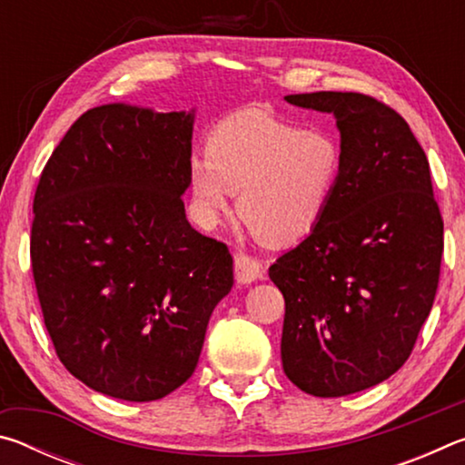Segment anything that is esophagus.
Wrapping results in <instances>:
<instances>
[{"instance_id": "1", "label": "esophagus", "mask_w": 465, "mask_h": 465, "mask_svg": "<svg viewBox=\"0 0 465 465\" xmlns=\"http://www.w3.org/2000/svg\"><path fill=\"white\" fill-rule=\"evenodd\" d=\"M233 264H235V279L242 285H248V282L262 279L264 277V266L261 261H256L254 256L243 254V252H238L233 256Z\"/></svg>"}]
</instances>
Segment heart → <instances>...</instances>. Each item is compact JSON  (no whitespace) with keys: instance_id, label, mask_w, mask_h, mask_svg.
I'll list each match as a JSON object with an SVG mask.
<instances>
[{"instance_id":"obj_1","label":"heart","mask_w":465,"mask_h":465,"mask_svg":"<svg viewBox=\"0 0 465 465\" xmlns=\"http://www.w3.org/2000/svg\"><path fill=\"white\" fill-rule=\"evenodd\" d=\"M194 160L188 191L204 227L232 213L271 246H291L316 230L342 184L344 152L332 131L302 129L279 116L246 110L219 123Z\"/></svg>"}]
</instances>
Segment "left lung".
Segmentation results:
<instances>
[{"label": "left lung", "instance_id": "8db88e82", "mask_svg": "<svg viewBox=\"0 0 465 465\" xmlns=\"http://www.w3.org/2000/svg\"><path fill=\"white\" fill-rule=\"evenodd\" d=\"M285 100L334 113L344 174L324 222L269 269L285 297L282 369L310 396L341 398L411 357L437 293L443 217L427 155L391 106L359 92Z\"/></svg>", "mask_w": 465, "mask_h": 465}]
</instances>
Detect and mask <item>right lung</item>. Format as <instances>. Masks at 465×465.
Here are the masks:
<instances>
[{
    "label": "right lung",
    "mask_w": 465,
    "mask_h": 465,
    "mask_svg": "<svg viewBox=\"0 0 465 465\" xmlns=\"http://www.w3.org/2000/svg\"><path fill=\"white\" fill-rule=\"evenodd\" d=\"M191 139V114L98 106L38 180L30 261L46 332L67 371L106 396L180 388L233 285L225 243L186 222Z\"/></svg>",
    "instance_id": "right-lung-1"
}]
</instances>
